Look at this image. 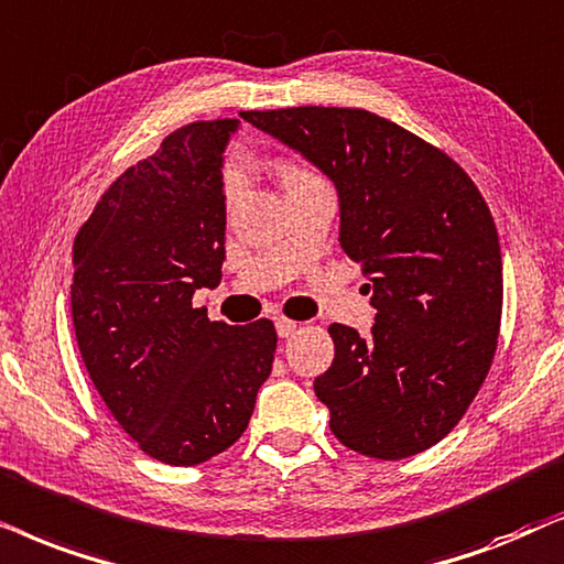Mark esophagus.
Here are the masks:
<instances>
[{
    "instance_id": "obj_1",
    "label": "esophagus",
    "mask_w": 564,
    "mask_h": 564,
    "mask_svg": "<svg viewBox=\"0 0 564 564\" xmlns=\"http://www.w3.org/2000/svg\"><path fill=\"white\" fill-rule=\"evenodd\" d=\"M299 329V325L296 322H291V319H286V317H278L275 319V333H278V337H291Z\"/></svg>"
}]
</instances>
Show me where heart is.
I'll list each match as a JSON object with an SVG mask.
<instances>
[{"mask_svg": "<svg viewBox=\"0 0 564 564\" xmlns=\"http://www.w3.org/2000/svg\"><path fill=\"white\" fill-rule=\"evenodd\" d=\"M304 180H314V175H312L310 170L294 167V164L283 167V183H286V185L304 183ZM224 187H227V198L229 200L235 198V195L239 193V187H242V170H239L237 164H231V167L227 170V180H224Z\"/></svg>", "mask_w": 564, "mask_h": 564, "instance_id": "1", "label": "heart"}]
</instances>
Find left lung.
I'll return each mask as SVG.
<instances>
[{
    "mask_svg": "<svg viewBox=\"0 0 564 564\" xmlns=\"http://www.w3.org/2000/svg\"><path fill=\"white\" fill-rule=\"evenodd\" d=\"M247 123L335 185L340 247L369 278V335L329 325L314 379L352 452L404 459L438 444L490 371L502 310L498 229L467 172L415 133L358 108L247 110Z\"/></svg>",
    "mask_w": 564,
    "mask_h": 564,
    "instance_id": "1",
    "label": "left lung"
}]
</instances>
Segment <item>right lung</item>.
Returning <instances> with one entry per match:
<instances>
[{"label":"right lung","mask_w":564,"mask_h":564,"mask_svg":"<svg viewBox=\"0 0 564 564\" xmlns=\"http://www.w3.org/2000/svg\"><path fill=\"white\" fill-rule=\"evenodd\" d=\"M237 129L221 118L170 133L74 239L72 319L89 379L141 452L172 467L227 452L273 369V322L231 327L193 310V291L221 281Z\"/></svg>","instance_id":"right-lung-1"}]
</instances>
